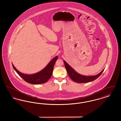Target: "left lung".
<instances>
[{
  "label": "left lung",
  "instance_id": "1",
  "mask_svg": "<svg viewBox=\"0 0 121 121\" xmlns=\"http://www.w3.org/2000/svg\"><path fill=\"white\" fill-rule=\"evenodd\" d=\"M63 62L65 65V67L68 72V74L69 75V77L71 78L72 80L78 83H86L95 80L101 75L104 70L103 69V71H102V72H101L99 73L95 76H83L77 73L74 69H73L71 67L69 66L68 63H66V62H65V61H63Z\"/></svg>",
  "mask_w": 121,
  "mask_h": 121
}]
</instances>
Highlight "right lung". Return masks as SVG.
Instances as JSON below:
<instances>
[{"mask_svg": "<svg viewBox=\"0 0 121 121\" xmlns=\"http://www.w3.org/2000/svg\"><path fill=\"white\" fill-rule=\"evenodd\" d=\"M58 58V56H56L52 59L44 69L33 74L28 75L22 73L18 71L13 64L12 66L19 76L27 82L33 84H42L47 82L52 76L54 65Z\"/></svg>", "mask_w": 121, "mask_h": 121, "instance_id": "add662e5", "label": "right lung"}]
</instances>
